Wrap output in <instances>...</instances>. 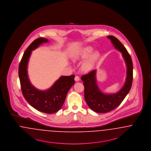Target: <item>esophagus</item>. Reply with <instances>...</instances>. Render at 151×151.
<instances>
[{"mask_svg": "<svg viewBox=\"0 0 151 151\" xmlns=\"http://www.w3.org/2000/svg\"><path fill=\"white\" fill-rule=\"evenodd\" d=\"M74 79H75V81H76L78 82V81H79L80 78H79V77L78 76H76L75 77V78H74Z\"/></svg>", "mask_w": 151, "mask_h": 151, "instance_id": "1", "label": "esophagus"}]
</instances>
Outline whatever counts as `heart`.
<instances>
[{
  "instance_id": "b5f03b06",
  "label": "heart",
  "mask_w": 151,
  "mask_h": 151,
  "mask_svg": "<svg viewBox=\"0 0 151 151\" xmlns=\"http://www.w3.org/2000/svg\"><path fill=\"white\" fill-rule=\"evenodd\" d=\"M92 47L87 46L83 48L81 51H79L76 56L77 59H85L92 51ZM99 57V53L97 52H95L91 53L84 64V67L86 70L91 69L95 64V61Z\"/></svg>"
}]
</instances>
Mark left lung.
<instances>
[{
	"label": "left lung",
	"instance_id": "8db88e82",
	"mask_svg": "<svg viewBox=\"0 0 151 151\" xmlns=\"http://www.w3.org/2000/svg\"><path fill=\"white\" fill-rule=\"evenodd\" d=\"M109 38L116 49L122 53L127 67V76L125 85L116 93L106 94L101 92L96 83V70L81 77L84 82L85 99L88 106L92 111L99 113H104L116 108L124 100L131 89L133 78V65L131 56L124 46L115 37L110 35Z\"/></svg>",
	"mask_w": 151,
	"mask_h": 151
}]
</instances>
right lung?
Returning a JSON list of instances; mask_svg holds the SVG:
<instances>
[{"label": "right lung", "mask_w": 151, "mask_h": 151, "mask_svg": "<svg viewBox=\"0 0 151 151\" xmlns=\"http://www.w3.org/2000/svg\"><path fill=\"white\" fill-rule=\"evenodd\" d=\"M48 42L47 39L40 38L34 40L27 48L19 64V76L22 95L29 104L38 111L52 114L58 111L64 104L67 93L74 84L75 76H61L46 91L39 90L31 84L27 69L32 51L43 43Z\"/></svg>", "instance_id": "add662e5"}]
</instances>
